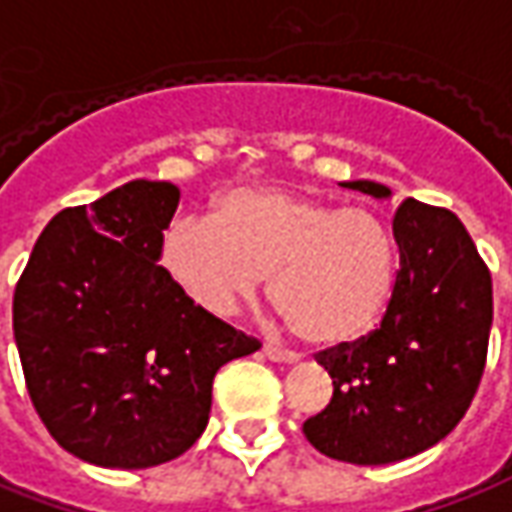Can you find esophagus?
Returning <instances> with one entry per match:
<instances>
[{
  "label": "esophagus",
  "mask_w": 512,
  "mask_h": 512,
  "mask_svg": "<svg viewBox=\"0 0 512 512\" xmlns=\"http://www.w3.org/2000/svg\"><path fill=\"white\" fill-rule=\"evenodd\" d=\"M263 356L269 358V361H277V364H294L297 361V353H291V350H283V347H277V344H263Z\"/></svg>",
  "instance_id": "obj_1"
}]
</instances>
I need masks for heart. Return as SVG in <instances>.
I'll use <instances>...</instances> for the list:
<instances>
[{"label": "heart", "instance_id": "b5f03b06", "mask_svg": "<svg viewBox=\"0 0 512 512\" xmlns=\"http://www.w3.org/2000/svg\"><path fill=\"white\" fill-rule=\"evenodd\" d=\"M395 238L370 210L283 187H238L212 221L176 215L159 266L210 314H229L269 280L271 305L302 342H356L378 325L395 283Z\"/></svg>", "mask_w": 512, "mask_h": 512}]
</instances>
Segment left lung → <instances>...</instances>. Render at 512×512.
Instances as JSON below:
<instances>
[{
	"instance_id": "obj_1",
	"label": "left lung",
	"mask_w": 512,
	"mask_h": 512,
	"mask_svg": "<svg viewBox=\"0 0 512 512\" xmlns=\"http://www.w3.org/2000/svg\"><path fill=\"white\" fill-rule=\"evenodd\" d=\"M342 187L389 198V187L367 179ZM392 235L401 269L381 325L316 356L333 398L302 431L330 460L389 465L437 446L485 373L493 285L468 229L451 210L406 198Z\"/></svg>"
}]
</instances>
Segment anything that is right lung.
I'll return each mask as SVG.
<instances>
[{
	"instance_id": "add662e5",
	"label": "right lung",
	"mask_w": 512,
	"mask_h": 512,
	"mask_svg": "<svg viewBox=\"0 0 512 512\" xmlns=\"http://www.w3.org/2000/svg\"><path fill=\"white\" fill-rule=\"evenodd\" d=\"M179 187L137 179L61 210L13 294L24 381L55 443L100 468L176 460L207 429L212 378L260 342L159 266Z\"/></svg>"
}]
</instances>
